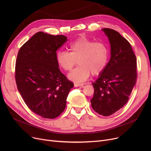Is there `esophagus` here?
Masks as SVG:
<instances>
[{"label":"esophagus","instance_id":"1","mask_svg":"<svg viewBox=\"0 0 151 151\" xmlns=\"http://www.w3.org/2000/svg\"><path fill=\"white\" fill-rule=\"evenodd\" d=\"M75 87H83V84H78V83H75L74 84Z\"/></svg>","mask_w":151,"mask_h":151}]
</instances>
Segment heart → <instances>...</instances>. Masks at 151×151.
I'll return each mask as SVG.
<instances>
[{
  "instance_id": "1",
  "label": "heart",
  "mask_w": 151,
  "mask_h": 151,
  "mask_svg": "<svg viewBox=\"0 0 151 151\" xmlns=\"http://www.w3.org/2000/svg\"><path fill=\"white\" fill-rule=\"evenodd\" d=\"M70 52L59 51L56 54L59 66L70 71L76 65L79 66L68 75L70 80L76 83L86 81L91 75H98L106 68L109 59V50L106 44L95 42L86 37H81L71 42Z\"/></svg>"
}]
</instances>
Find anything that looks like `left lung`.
<instances>
[{
    "label": "left lung",
    "instance_id": "1",
    "mask_svg": "<svg viewBox=\"0 0 151 151\" xmlns=\"http://www.w3.org/2000/svg\"><path fill=\"white\" fill-rule=\"evenodd\" d=\"M111 46V58L92 83L93 109L104 116L114 114L128 101L137 78V59L130 43L118 32L102 29Z\"/></svg>",
    "mask_w": 151,
    "mask_h": 151
}]
</instances>
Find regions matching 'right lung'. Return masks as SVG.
Returning <instances> with one entry per match:
<instances>
[{
	"instance_id": "1",
	"label": "right lung",
	"mask_w": 151,
	"mask_h": 151,
	"mask_svg": "<svg viewBox=\"0 0 151 151\" xmlns=\"http://www.w3.org/2000/svg\"><path fill=\"white\" fill-rule=\"evenodd\" d=\"M67 41L62 35L38 32L19 50L15 65L18 90L29 108L43 118L54 119L64 111L73 83L61 73L56 51Z\"/></svg>"
}]
</instances>
